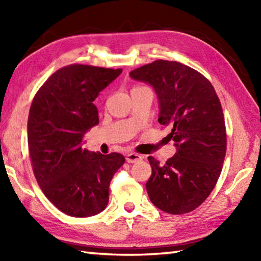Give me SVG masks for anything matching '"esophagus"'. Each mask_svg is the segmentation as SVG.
I'll list each match as a JSON object with an SVG mask.
<instances>
[{"instance_id":"34e87169","label":"esophagus","mask_w":261,"mask_h":261,"mask_svg":"<svg viewBox=\"0 0 261 261\" xmlns=\"http://www.w3.org/2000/svg\"><path fill=\"white\" fill-rule=\"evenodd\" d=\"M125 159H126V162L135 163V162L140 161L141 159H143V156L139 155V154H137V153H127Z\"/></svg>"}]
</instances>
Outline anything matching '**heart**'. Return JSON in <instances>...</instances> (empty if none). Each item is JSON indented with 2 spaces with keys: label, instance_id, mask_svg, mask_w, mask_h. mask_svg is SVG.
Segmentation results:
<instances>
[{
  "label": "heart",
  "instance_id": "obj_1",
  "mask_svg": "<svg viewBox=\"0 0 261 261\" xmlns=\"http://www.w3.org/2000/svg\"><path fill=\"white\" fill-rule=\"evenodd\" d=\"M136 87H140V86H136ZM136 87H134V88H136Z\"/></svg>",
  "mask_w": 261,
  "mask_h": 261
}]
</instances>
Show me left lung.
Listing matches in <instances>:
<instances>
[{
  "label": "left lung",
  "mask_w": 261,
  "mask_h": 261,
  "mask_svg": "<svg viewBox=\"0 0 261 261\" xmlns=\"http://www.w3.org/2000/svg\"><path fill=\"white\" fill-rule=\"evenodd\" d=\"M156 92L158 121L168 126L176 153L165 165L148 156L149 200L169 214L199 207L215 188L226 156L227 134L219 96L197 70L176 61L156 60L130 72Z\"/></svg>",
  "instance_id": "left-lung-1"
}]
</instances>
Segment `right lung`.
<instances>
[{"mask_svg":"<svg viewBox=\"0 0 261 261\" xmlns=\"http://www.w3.org/2000/svg\"><path fill=\"white\" fill-rule=\"evenodd\" d=\"M122 72L85 64L57 70L34 95L28 121L33 173L53 205L73 218L102 212L109 184L125 158L120 153H92L83 137L99 124L93 101Z\"/></svg>","mask_w":261,"mask_h":261,"instance_id":"obj_1","label":"right lung"}]
</instances>
